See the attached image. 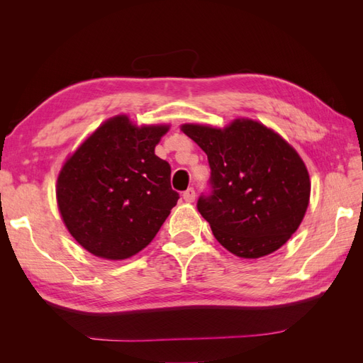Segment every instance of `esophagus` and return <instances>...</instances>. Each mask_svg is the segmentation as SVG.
Returning a JSON list of instances; mask_svg holds the SVG:
<instances>
[{"label":"esophagus","mask_w":363,"mask_h":363,"mask_svg":"<svg viewBox=\"0 0 363 363\" xmlns=\"http://www.w3.org/2000/svg\"><path fill=\"white\" fill-rule=\"evenodd\" d=\"M183 200L186 203H194L195 201V191L192 188H189L188 191L183 192Z\"/></svg>","instance_id":"1"}]
</instances>
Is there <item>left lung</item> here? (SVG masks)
Wrapping results in <instances>:
<instances>
[{
  "label": "left lung",
  "mask_w": 363,
  "mask_h": 363,
  "mask_svg": "<svg viewBox=\"0 0 363 363\" xmlns=\"http://www.w3.org/2000/svg\"><path fill=\"white\" fill-rule=\"evenodd\" d=\"M180 130L211 164L212 195L196 207L218 242L242 259L268 256L286 244L311 200L309 172L289 142L250 118L223 128L188 123Z\"/></svg>",
  "instance_id": "8db88e82"
}]
</instances>
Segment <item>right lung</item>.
<instances>
[{"mask_svg":"<svg viewBox=\"0 0 363 363\" xmlns=\"http://www.w3.org/2000/svg\"><path fill=\"white\" fill-rule=\"evenodd\" d=\"M169 127L138 125L127 115H116L62 164L59 212L71 236L91 255L107 260L138 255L177 204L169 163L155 152Z\"/></svg>","mask_w":363,"mask_h":363,"instance_id":"add662e5","label":"right lung"}]
</instances>
